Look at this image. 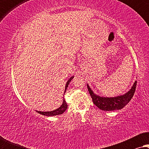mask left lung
Segmentation results:
<instances>
[{
	"label": "left lung",
	"instance_id": "8db88e82",
	"mask_svg": "<svg viewBox=\"0 0 149 149\" xmlns=\"http://www.w3.org/2000/svg\"><path fill=\"white\" fill-rule=\"evenodd\" d=\"M136 84H137V81H135L133 86L132 87V88L127 93H125L124 95H120V96L114 97L99 96L93 92V91L91 90L88 85H87L93 104L102 111H111L123 109L127 104L129 103V102L131 100L134 93H135Z\"/></svg>",
	"mask_w": 149,
	"mask_h": 149
}]
</instances>
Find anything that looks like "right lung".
Segmentation results:
<instances>
[{
  "instance_id": "obj_1",
  "label": "right lung",
  "mask_w": 149,
  "mask_h": 149,
  "mask_svg": "<svg viewBox=\"0 0 149 149\" xmlns=\"http://www.w3.org/2000/svg\"><path fill=\"white\" fill-rule=\"evenodd\" d=\"M73 77H70V78L68 79V81H67V83H66V87H65L64 93H65V92H66L67 87H68V84H69V83H70L71 80H72V79H73ZM67 108H68V105H67L66 101H65V100L64 99V100H63V103H62V104L61 105V107H59L58 109L54 110V111H47V112H42V111H36L37 112V113H39V114H40V115L48 116V117H50V116H51V117H52V116H56V115H62L63 113H64L65 111H66V110L67 109Z\"/></svg>"
}]
</instances>
